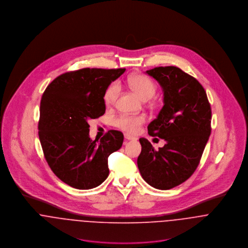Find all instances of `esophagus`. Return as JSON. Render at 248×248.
<instances>
[{
    "instance_id": "34e87169",
    "label": "esophagus",
    "mask_w": 248,
    "mask_h": 248,
    "mask_svg": "<svg viewBox=\"0 0 248 248\" xmlns=\"http://www.w3.org/2000/svg\"><path fill=\"white\" fill-rule=\"evenodd\" d=\"M124 138H125L126 140H137V139H136L135 137L130 136V135H128V134H125V135H124Z\"/></svg>"
}]
</instances>
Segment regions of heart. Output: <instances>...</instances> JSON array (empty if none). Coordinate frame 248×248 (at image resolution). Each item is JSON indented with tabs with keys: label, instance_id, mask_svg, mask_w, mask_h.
Segmentation results:
<instances>
[{
	"label": "heart",
	"instance_id": "obj_1",
	"mask_svg": "<svg viewBox=\"0 0 248 248\" xmlns=\"http://www.w3.org/2000/svg\"><path fill=\"white\" fill-rule=\"evenodd\" d=\"M128 84L131 89L143 100L151 99L155 92L156 87L155 83L147 76L144 75H132L128 79ZM120 92V85L118 82H112L105 91L104 93V102L107 106H110L116 100L118 93ZM145 121V117L143 115H129V114H121L113 120V124L131 134H135L139 131L140 127Z\"/></svg>",
	"mask_w": 248,
	"mask_h": 248
}]
</instances>
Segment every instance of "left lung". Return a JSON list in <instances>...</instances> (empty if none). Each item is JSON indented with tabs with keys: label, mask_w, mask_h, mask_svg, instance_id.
<instances>
[{
	"label": "left lung",
	"mask_w": 248,
	"mask_h": 248,
	"mask_svg": "<svg viewBox=\"0 0 248 248\" xmlns=\"http://www.w3.org/2000/svg\"><path fill=\"white\" fill-rule=\"evenodd\" d=\"M163 91V107L148 125V134L166 141L158 150L140 139L138 167L152 187L169 190L196 171L211 134V107L201 83L177 67L146 71Z\"/></svg>",
	"instance_id": "1"
}]
</instances>
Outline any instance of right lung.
<instances>
[{"mask_svg": "<svg viewBox=\"0 0 248 248\" xmlns=\"http://www.w3.org/2000/svg\"><path fill=\"white\" fill-rule=\"evenodd\" d=\"M125 69H82L56 77L40 104L39 140L45 158L63 182L79 190L93 189L108 176V157L119 150L123 134L110 130L90 139L89 121L105 113L104 93Z\"/></svg>", "mask_w": 248, "mask_h": 248, "instance_id": "add662e5", "label": "right lung"}]
</instances>
